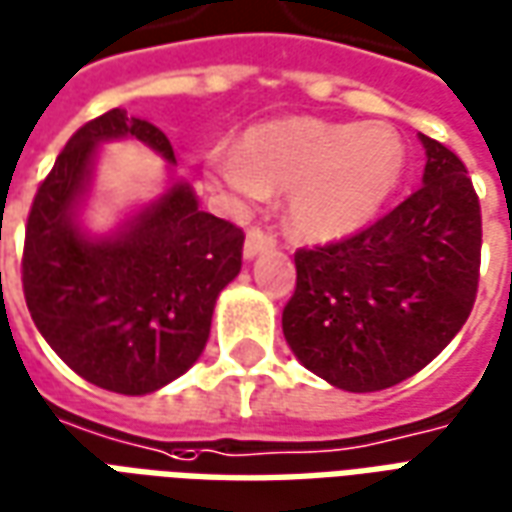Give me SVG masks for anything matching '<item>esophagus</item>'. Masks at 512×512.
I'll use <instances>...</instances> for the list:
<instances>
[{"mask_svg":"<svg viewBox=\"0 0 512 512\" xmlns=\"http://www.w3.org/2000/svg\"><path fill=\"white\" fill-rule=\"evenodd\" d=\"M277 244V238H274V233L268 230V227H249L246 230V241H244V255L246 257H257L260 252H266V249H271V246Z\"/></svg>","mask_w":512,"mask_h":512,"instance_id":"34e87169","label":"esophagus"}]
</instances>
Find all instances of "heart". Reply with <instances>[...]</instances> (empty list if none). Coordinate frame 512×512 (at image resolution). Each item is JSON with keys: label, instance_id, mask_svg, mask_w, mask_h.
<instances>
[{"label": "heart", "instance_id": "heart-1", "mask_svg": "<svg viewBox=\"0 0 512 512\" xmlns=\"http://www.w3.org/2000/svg\"><path fill=\"white\" fill-rule=\"evenodd\" d=\"M406 147L386 126L282 117L252 126L238 150H213L205 178L235 200L290 189V224L312 241L362 230L397 189Z\"/></svg>", "mask_w": 512, "mask_h": 512}]
</instances>
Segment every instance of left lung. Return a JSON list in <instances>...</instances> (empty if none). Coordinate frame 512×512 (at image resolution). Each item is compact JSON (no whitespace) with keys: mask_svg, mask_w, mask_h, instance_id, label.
<instances>
[{"mask_svg":"<svg viewBox=\"0 0 512 512\" xmlns=\"http://www.w3.org/2000/svg\"><path fill=\"white\" fill-rule=\"evenodd\" d=\"M422 186L365 230L296 249L282 332L315 376L348 392L406 381L447 348L480 282L483 216L450 147L419 136Z\"/></svg>","mask_w":512,"mask_h":512,"instance_id":"obj_1","label":"left lung"}]
</instances>
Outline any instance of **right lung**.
I'll return each mask as SVG.
<instances>
[{"mask_svg":"<svg viewBox=\"0 0 512 512\" xmlns=\"http://www.w3.org/2000/svg\"><path fill=\"white\" fill-rule=\"evenodd\" d=\"M117 136L175 161L167 136L126 109L84 123L32 200L21 285L38 332L73 373L109 392L147 395L200 359L216 296L241 271L244 230L200 211L189 186L175 183L117 238L87 241L73 205L95 145Z\"/></svg>","mask_w":512,"mask_h":512,"instance_id":"1","label":"right lung"}]
</instances>
